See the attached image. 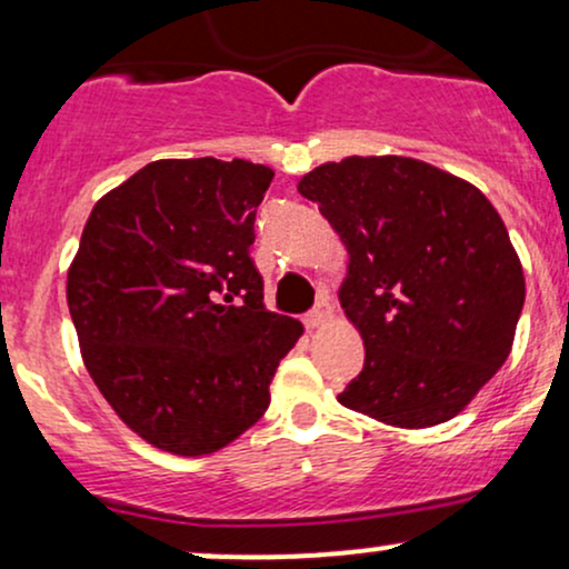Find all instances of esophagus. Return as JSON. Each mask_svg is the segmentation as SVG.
I'll use <instances>...</instances> for the list:
<instances>
[{"label":"esophagus","mask_w":569,"mask_h":569,"mask_svg":"<svg viewBox=\"0 0 569 569\" xmlns=\"http://www.w3.org/2000/svg\"><path fill=\"white\" fill-rule=\"evenodd\" d=\"M331 316H335V310H331V305L326 302V299H321L316 307H312L310 312L305 316V323L307 329H321V326H326L331 321Z\"/></svg>","instance_id":"34e87169"}]
</instances>
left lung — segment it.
Listing matches in <instances>:
<instances>
[{
    "instance_id": "1",
    "label": "left lung",
    "mask_w": 569,
    "mask_h": 569,
    "mask_svg": "<svg viewBox=\"0 0 569 569\" xmlns=\"http://www.w3.org/2000/svg\"><path fill=\"white\" fill-rule=\"evenodd\" d=\"M348 248L339 305L363 339L339 403L396 428L460 415L511 352L525 272L481 189L415 158H345L299 181Z\"/></svg>"
}]
</instances>
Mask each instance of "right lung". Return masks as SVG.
I'll list each match as a JSON object with an SVG mask.
<instances>
[{"mask_svg": "<svg viewBox=\"0 0 569 569\" xmlns=\"http://www.w3.org/2000/svg\"><path fill=\"white\" fill-rule=\"evenodd\" d=\"M272 168L154 160L90 211L67 278L82 361L126 426L200 457L270 407L302 323L264 310L248 248Z\"/></svg>", "mask_w": 569, "mask_h": 569, "instance_id": "add662e5", "label": "right lung"}]
</instances>
